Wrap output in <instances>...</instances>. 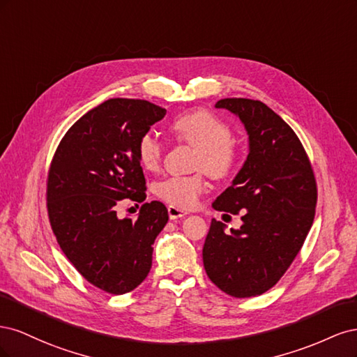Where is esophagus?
Wrapping results in <instances>:
<instances>
[{"instance_id": "esophagus-1", "label": "esophagus", "mask_w": 357, "mask_h": 357, "mask_svg": "<svg viewBox=\"0 0 357 357\" xmlns=\"http://www.w3.org/2000/svg\"><path fill=\"white\" fill-rule=\"evenodd\" d=\"M186 214H188L186 211H183V210L177 208V207H172V205H169V207H168V215H169V219H171V220H176V219H180V218H185Z\"/></svg>"}]
</instances>
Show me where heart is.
Returning <instances> with one entry per match:
<instances>
[{"instance_id":"b5f03b06","label":"heart","mask_w":357,"mask_h":357,"mask_svg":"<svg viewBox=\"0 0 357 357\" xmlns=\"http://www.w3.org/2000/svg\"><path fill=\"white\" fill-rule=\"evenodd\" d=\"M178 139L198 149L195 168L204 169L215 180L232 177L238 169L240 156L232 146V131L218 116L207 110H193L178 116L171 125ZM138 159L147 171H158L162 162V144L153 135L142 137ZM207 183L202 174L172 176L155 185L156 197L172 207L189 210L195 207Z\"/></svg>"}]
</instances>
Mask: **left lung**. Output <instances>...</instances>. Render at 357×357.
<instances>
[{
	"mask_svg": "<svg viewBox=\"0 0 357 357\" xmlns=\"http://www.w3.org/2000/svg\"><path fill=\"white\" fill-rule=\"evenodd\" d=\"M240 119L248 155L232 185L213 208L243 213L240 229L211 220L202 248L208 278L234 298L262 295L287 271L314 220L317 188L299 138L261 101L225 98L215 102Z\"/></svg>",
	"mask_w": 357,
	"mask_h": 357,
	"instance_id": "left-lung-1",
	"label": "left lung"
}]
</instances>
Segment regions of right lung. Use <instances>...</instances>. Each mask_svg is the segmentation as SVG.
<instances>
[{"instance_id":"add662e5","label":"right lung","mask_w":357,"mask_h":357,"mask_svg":"<svg viewBox=\"0 0 357 357\" xmlns=\"http://www.w3.org/2000/svg\"><path fill=\"white\" fill-rule=\"evenodd\" d=\"M167 110L144 100L112 98L63 135L47 177V211L58 244L75 269L113 295L134 290L152 268L153 243L168 222L162 202L119 219L122 199H146L138 143Z\"/></svg>"}]
</instances>
